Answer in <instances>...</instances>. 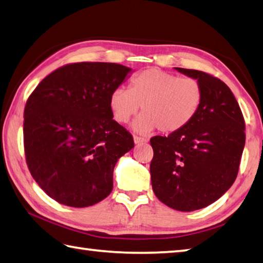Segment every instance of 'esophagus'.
I'll list each match as a JSON object with an SVG mask.
<instances>
[{
    "label": "esophagus",
    "instance_id": "1",
    "mask_svg": "<svg viewBox=\"0 0 263 263\" xmlns=\"http://www.w3.org/2000/svg\"><path fill=\"white\" fill-rule=\"evenodd\" d=\"M133 141H135V144H136V145L145 144V142H147V140L145 139V138H141V137H137V136H135V137H133Z\"/></svg>",
    "mask_w": 263,
    "mask_h": 263
}]
</instances>
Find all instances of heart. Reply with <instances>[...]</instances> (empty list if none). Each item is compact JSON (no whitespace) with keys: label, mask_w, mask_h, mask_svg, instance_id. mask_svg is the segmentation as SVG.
I'll use <instances>...</instances> for the list:
<instances>
[{"label":"heart","mask_w":263,"mask_h":263,"mask_svg":"<svg viewBox=\"0 0 263 263\" xmlns=\"http://www.w3.org/2000/svg\"><path fill=\"white\" fill-rule=\"evenodd\" d=\"M203 95L198 79L153 68L133 76L128 89H114L109 107L118 123H127L141 107L142 114L132 124L137 132L149 133L159 127L161 132L174 133L198 115Z\"/></svg>","instance_id":"1"}]
</instances>
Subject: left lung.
<instances>
[{"instance_id": "left-lung-1", "label": "left lung", "mask_w": 263, "mask_h": 263, "mask_svg": "<svg viewBox=\"0 0 263 263\" xmlns=\"http://www.w3.org/2000/svg\"><path fill=\"white\" fill-rule=\"evenodd\" d=\"M175 70L199 80L203 102L187 126L151 139L152 187L168 207L193 212L216 201L235 181L245 146V122L222 80L198 70Z\"/></svg>"}]
</instances>
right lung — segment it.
<instances>
[{
  "instance_id": "add662e5",
  "label": "right lung",
  "mask_w": 263,
  "mask_h": 263,
  "mask_svg": "<svg viewBox=\"0 0 263 263\" xmlns=\"http://www.w3.org/2000/svg\"><path fill=\"white\" fill-rule=\"evenodd\" d=\"M132 72L116 63L68 64L47 76L28 98L27 166L55 201L83 208L110 194L114 168L135 142L112 119L109 98Z\"/></svg>"
}]
</instances>
